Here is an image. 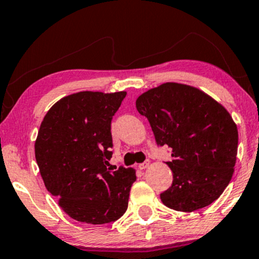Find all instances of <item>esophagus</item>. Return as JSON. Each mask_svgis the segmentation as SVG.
<instances>
[{"mask_svg":"<svg viewBox=\"0 0 259 259\" xmlns=\"http://www.w3.org/2000/svg\"><path fill=\"white\" fill-rule=\"evenodd\" d=\"M148 164H150V162H148V160H146V162H144V163H141V164H139V169H146L147 167H148Z\"/></svg>","mask_w":259,"mask_h":259,"instance_id":"obj_1","label":"esophagus"}]
</instances>
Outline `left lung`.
I'll return each instance as SVG.
<instances>
[{
  "mask_svg": "<svg viewBox=\"0 0 259 259\" xmlns=\"http://www.w3.org/2000/svg\"><path fill=\"white\" fill-rule=\"evenodd\" d=\"M158 146L171 150V186L163 204L179 212L209 206L230 183L239 134L227 109L192 86L165 82L136 100Z\"/></svg>",
  "mask_w": 259,
  "mask_h": 259,
  "instance_id": "left-lung-1",
  "label": "left lung"
}]
</instances>
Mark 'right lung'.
<instances>
[{"label": "right lung", "instance_id": "right-lung-1", "mask_svg": "<svg viewBox=\"0 0 259 259\" xmlns=\"http://www.w3.org/2000/svg\"><path fill=\"white\" fill-rule=\"evenodd\" d=\"M125 96L124 91L69 95L51 107L40 125L35 158L45 186L78 222H115L127 208L135 170L108 168L111 123Z\"/></svg>", "mask_w": 259, "mask_h": 259}]
</instances>
